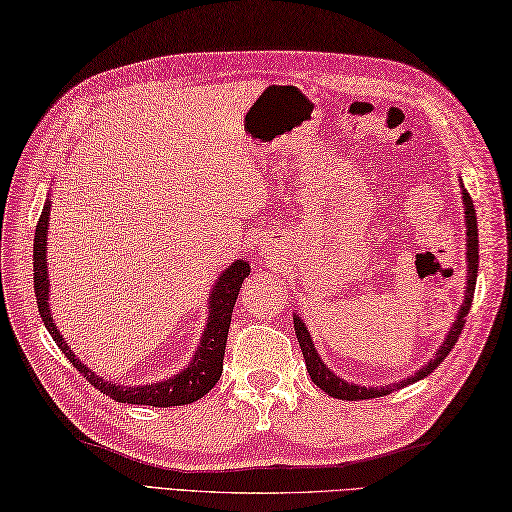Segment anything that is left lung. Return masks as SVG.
<instances>
[{
  "label": "left lung",
  "mask_w": 512,
  "mask_h": 512,
  "mask_svg": "<svg viewBox=\"0 0 512 512\" xmlns=\"http://www.w3.org/2000/svg\"><path fill=\"white\" fill-rule=\"evenodd\" d=\"M464 194V214H466V260H468V276H466V296H464V305H461V310L457 314V321L452 323L450 332L446 336V341L441 343L439 352L432 356V359L423 365L421 370L414 372L408 379H403L399 383H390V385H383V388H365V385H356V383H347L343 381L341 376H336L330 368H325V363L321 356H318L314 341L310 336V330H307L305 323L298 318V314L294 316V330H296V339L298 345H301L303 356H305V365H307V372H310L312 381L321 388L323 392L330 394L334 399H343V401H361V399H376V397H385V394H390L394 390L403 388V385L414 383L423 379V376H428L432 370L437 368V365L446 359L450 354L452 345L457 343L461 330H464L466 325V316L470 312V305H472V296H475V285H477V269H479V238H477V216H475V205H472V198L468 191L464 189L461 191Z\"/></svg>",
  "instance_id": "left-lung-1"
}]
</instances>
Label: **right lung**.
Here are the masks:
<instances>
[{
  "label": "right lung",
  "mask_w": 512,
  "mask_h": 512,
  "mask_svg": "<svg viewBox=\"0 0 512 512\" xmlns=\"http://www.w3.org/2000/svg\"><path fill=\"white\" fill-rule=\"evenodd\" d=\"M48 216H51V200L46 198L42 216L35 227V243H33V285L37 296V310L42 314L48 334L53 336L57 347L64 352L66 359L73 363L86 381L95 385L106 397L120 403H136V406H153V408H169V406H187L205 397V394L218 383L223 374V359L227 332L231 323V312H234L236 298L245 278L249 276L247 260H236L231 263L223 274L216 278V285L209 296V321L205 332L200 336V345L194 354V359L180 374H173L169 379L149 385H124L115 381H104V376L95 374L91 368L77 359L75 352L62 339L51 316L48 307V272H46V231H48Z\"/></svg>",
  "instance_id": "right-lung-1"
}]
</instances>
